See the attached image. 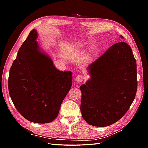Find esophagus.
<instances>
[{
  "label": "esophagus",
  "instance_id": "obj_1",
  "mask_svg": "<svg viewBox=\"0 0 148 148\" xmlns=\"http://www.w3.org/2000/svg\"><path fill=\"white\" fill-rule=\"evenodd\" d=\"M84 77L83 75L79 74L76 77V78H75V80H76L77 83H81L84 80Z\"/></svg>",
  "mask_w": 148,
  "mask_h": 148
}]
</instances>
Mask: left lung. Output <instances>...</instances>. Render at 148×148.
Wrapping results in <instances>:
<instances>
[{"label": "left lung", "instance_id": "1", "mask_svg": "<svg viewBox=\"0 0 148 148\" xmlns=\"http://www.w3.org/2000/svg\"><path fill=\"white\" fill-rule=\"evenodd\" d=\"M88 70L90 79L80 86L81 114L89 125L109 126L125 115L136 95L137 64L132 50L126 42L116 43Z\"/></svg>", "mask_w": 148, "mask_h": 148}]
</instances>
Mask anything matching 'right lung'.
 <instances>
[{"instance_id":"add662e5","label":"right lung","mask_w":148,"mask_h":148,"mask_svg":"<svg viewBox=\"0 0 148 148\" xmlns=\"http://www.w3.org/2000/svg\"><path fill=\"white\" fill-rule=\"evenodd\" d=\"M33 29L19 49L9 71V93L17 111L27 120L47 123L57 117L72 86L71 71H60L40 51Z\"/></svg>"}]
</instances>
